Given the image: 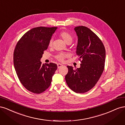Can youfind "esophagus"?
Masks as SVG:
<instances>
[{
	"instance_id": "obj_1",
	"label": "esophagus",
	"mask_w": 125,
	"mask_h": 125,
	"mask_svg": "<svg viewBox=\"0 0 125 125\" xmlns=\"http://www.w3.org/2000/svg\"><path fill=\"white\" fill-rule=\"evenodd\" d=\"M63 65H62V64H61V63H58L57 64V67H58V68H60V67H62Z\"/></svg>"
}]
</instances>
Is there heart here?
I'll return each instance as SVG.
<instances>
[{
  "mask_svg": "<svg viewBox=\"0 0 125 125\" xmlns=\"http://www.w3.org/2000/svg\"><path fill=\"white\" fill-rule=\"evenodd\" d=\"M59 36L64 41L65 43L67 44L69 42H71L73 41V36H71L70 33L66 31H62L60 32L59 34ZM52 40H51L49 42V46H52ZM66 55L63 53H60L56 56L57 59H58L59 61H63L64 58L66 57Z\"/></svg>",
  "mask_w": 125,
  "mask_h": 125,
  "instance_id": "b5f03b06",
  "label": "heart"
}]
</instances>
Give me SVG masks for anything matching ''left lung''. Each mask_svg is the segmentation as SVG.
Returning <instances> with one entry per match:
<instances>
[{
	"label": "left lung",
	"mask_w": 125,
	"mask_h": 125,
	"mask_svg": "<svg viewBox=\"0 0 125 125\" xmlns=\"http://www.w3.org/2000/svg\"><path fill=\"white\" fill-rule=\"evenodd\" d=\"M78 36L76 54L81 59L80 67L73 69L67 66L65 79L67 85L75 93H83L95 86L103 73L105 62V50L103 43L88 28H74Z\"/></svg>",
	"instance_id": "8db88e82"
}]
</instances>
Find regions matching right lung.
Returning a JSON list of instances; mask_svg holds the SVG:
<instances>
[{
    "mask_svg": "<svg viewBox=\"0 0 125 125\" xmlns=\"http://www.w3.org/2000/svg\"><path fill=\"white\" fill-rule=\"evenodd\" d=\"M57 27L39 26L31 29L19 41L13 53V63L22 84L29 91L40 94L50 86L57 69L56 63L42 64L41 59Z\"/></svg>",
    "mask_w": 125,
    "mask_h": 125,
    "instance_id": "add662e5",
    "label": "right lung"
}]
</instances>
